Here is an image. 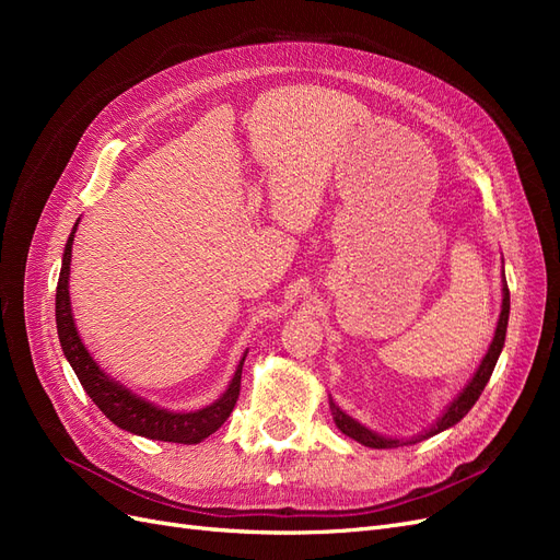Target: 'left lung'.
Listing matches in <instances>:
<instances>
[{"instance_id":"left-lung-1","label":"left lung","mask_w":560,"mask_h":560,"mask_svg":"<svg viewBox=\"0 0 560 560\" xmlns=\"http://www.w3.org/2000/svg\"><path fill=\"white\" fill-rule=\"evenodd\" d=\"M504 276V270H502ZM506 322H510V287H506V280L502 282V311H500V319H498V327H495V336H493V343H490L486 358L481 360L477 374L471 376V381L465 385V389L460 395H457L448 406L446 411L442 413V418H439L434 425L425 432V434H418V436H411V439H393V436H383L378 432H371L369 428H364L362 422H358L354 418H350L346 411L338 409V406L334 404V399H329V406H331V416H334V422L336 428L341 430L346 436L354 439V442H360L362 446H369V448H397V446H409V444H416L420 442V439H428V436H434L439 432H444L448 428H453L455 422H460L474 404H477V399L481 397L486 383L490 381V374H493V369L498 364V358L500 352L504 348V336H506Z\"/></svg>"}]
</instances>
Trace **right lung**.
<instances>
[{"label": "right lung", "mask_w": 560, "mask_h": 560, "mask_svg": "<svg viewBox=\"0 0 560 560\" xmlns=\"http://www.w3.org/2000/svg\"><path fill=\"white\" fill-rule=\"evenodd\" d=\"M77 224L65 245L62 268H60L58 290H56V325H58V338H60L67 362H70V366L74 369V374L83 385V389H86V395L95 401L97 409L114 422V425L147 439H156V442L200 444L202 439L210 436L212 432H217L224 425V420L231 416L235 401H238L241 376H243V364H245L247 352L241 358V364L235 369L226 393L210 406H206V409L189 411V413H175V411L161 409V406L130 393L126 385L107 376L105 371L100 369V364L91 358L86 346H83L74 325V315H72L70 261H72V243H74Z\"/></svg>", "instance_id": "right-lung-1"}]
</instances>
